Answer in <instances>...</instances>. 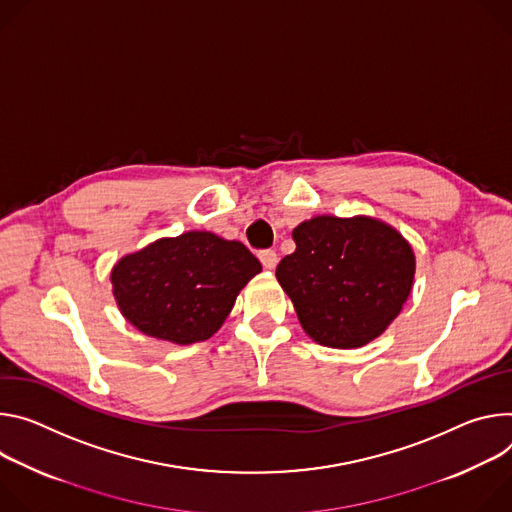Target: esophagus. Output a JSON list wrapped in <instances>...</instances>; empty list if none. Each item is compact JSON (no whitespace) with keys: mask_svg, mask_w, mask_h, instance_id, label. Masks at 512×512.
<instances>
[{"mask_svg":"<svg viewBox=\"0 0 512 512\" xmlns=\"http://www.w3.org/2000/svg\"><path fill=\"white\" fill-rule=\"evenodd\" d=\"M258 258H260V262H262V266H264L266 270H274L276 264H278V254H276L274 250H262V252L258 254Z\"/></svg>","mask_w":512,"mask_h":512,"instance_id":"1","label":"esophagus"}]
</instances>
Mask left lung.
<instances>
[{"label":"left lung","mask_w":512,"mask_h":512,"mask_svg":"<svg viewBox=\"0 0 512 512\" xmlns=\"http://www.w3.org/2000/svg\"><path fill=\"white\" fill-rule=\"evenodd\" d=\"M297 250L276 280L313 342L356 350L403 311L415 282V252L396 227L370 215H315L293 230Z\"/></svg>","instance_id":"left-lung-1"}]
</instances>
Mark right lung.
<instances>
[{
  "mask_svg": "<svg viewBox=\"0 0 512 512\" xmlns=\"http://www.w3.org/2000/svg\"><path fill=\"white\" fill-rule=\"evenodd\" d=\"M260 270L242 242L195 230L122 256L109 280L120 313L136 329L189 346L205 342L223 325Z\"/></svg>",
  "mask_w": 512,
  "mask_h": 512,
  "instance_id": "right-lung-1",
  "label": "right lung"
}]
</instances>
